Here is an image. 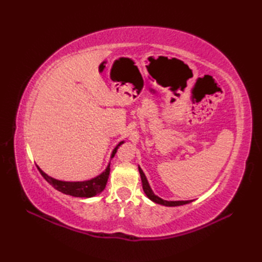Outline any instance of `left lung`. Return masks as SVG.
I'll return each mask as SVG.
<instances>
[{"mask_svg": "<svg viewBox=\"0 0 262 262\" xmlns=\"http://www.w3.org/2000/svg\"><path fill=\"white\" fill-rule=\"evenodd\" d=\"M139 171H140V176H141V180H142V186H143V190L145 194L147 195V198L149 200H152L153 202L157 203V204H162V205H165V207H179V205H184V204H188L191 202V200H187V201H167V200H164L162 199V198L157 196L153 191L152 189H150L149 187V184L148 181L144 175L143 170H142L140 167H139Z\"/></svg>", "mask_w": 262, "mask_h": 262, "instance_id": "left-lung-1", "label": "left lung"}]
</instances>
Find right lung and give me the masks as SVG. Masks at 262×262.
I'll return each instance as SVG.
<instances>
[{"instance_id": "add662e5", "label": "right lung", "mask_w": 262, "mask_h": 262, "mask_svg": "<svg viewBox=\"0 0 262 262\" xmlns=\"http://www.w3.org/2000/svg\"><path fill=\"white\" fill-rule=\"evenodd\" d=\"M123 143V141L119 143L115 149L113 150L112 154V158L115 156V154L117 153L118 147L120 146ZM38 170L40 171L41 176L49 182V184L54 188L57 189L58 191L64 193V194H69L72 196H77V198H92L97 195L98 193H100L102 190L105 189L106 185H107V180L109 177L110 173V164L107 166V168L105 169V171H102L100 175H98L97 177L92 178L90 180H85V181H62V180H58L54 179L50 176L47 175L46 172H43L40 168L37 166Z\"/></svg>"}]
</instances>
